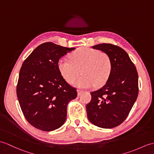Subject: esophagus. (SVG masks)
Returning <instances> with one entry per match:
<instances>
[{"label":"esophagus","mask_w":154,"mask_h":154,"mask_svg":"<svg viewBox=\"0 0 154 154\" xmlns=\"http://www.w3.org/2000/svg\"><path fill=\"white\" fill-rule=\"evenodd\" d=\"M83 92V91H81V90H77V94H78V96H79L82 92Z\"/></svg>","instance_id":"34e87169"}]
</instances>
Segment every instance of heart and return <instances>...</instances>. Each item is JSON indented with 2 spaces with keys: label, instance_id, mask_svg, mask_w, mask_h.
Wrapping results in <instances>:
<instances>
[{
  "label": "heart",
  "instance_id": "heart-1",
  "mask_svg": "<svg viewBox=\"0 0 154 154\" xmlns=\"http://www.w3.org/2000/svg\"><path fill=\"white\" fill-rule=\"evenodd\" d=\"M69 59L61 58L58 62V69L69 84L74 83L81 73L83 74L76 83L79 87H100L106 83L112 72V65L109 56L96 49L78 48L71 54Z\"/></svg>",
  "mask_w": 154,
  "mask_h": 154
}]
</instances>
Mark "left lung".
<instances>
[{"mask_svg":"<svg viewBox=\"0 0 154 154\" xmlns=\"http://www.w3.org/2000/svg\"><path fill=\"white\" fill-rule=\"evenodd\" d=\"M92 48L107 54L112 62V72L106 84L91 92V101L86 106L88 119L98 127H116L126 119L137 100L138 77L128 54L116 45L102 43Z\"/></svg>","mask_w":154,"mask_h":154,"instance_id":"8db88e82","label":"left lung"}]
</instances>
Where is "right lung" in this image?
<instances>
[{
  "mask_svg": "<svg viewBox=\"0 0 154 154\" xmlns=\"http://www.w3.org/2000/svg\"><path fill=\"white\" fill-rule=\"evenodd\" d=\"M75 48L53 42L38 46L21 66L16 93L20 108L32 126L52 131L62 126L67 106L77 97L76 88L67 83L58 67V60Z\"/></svg>",
  "mask_w": 154,
  "mask_h": 154,
  "instance_id": "obj_1",
  "label": "right lung"
}]
</instances>
